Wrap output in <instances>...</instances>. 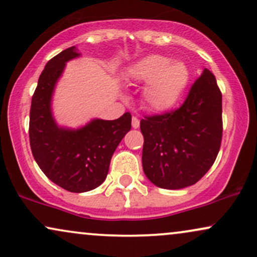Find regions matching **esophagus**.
Returning a JSON list of instances; mask_svg holds the SVG:
<instances>
[{
	"mask_svg": "<svg viewBox=\"0 0 257 257\" xmlns=\"http://www.w3.org/2000/svg\"><path fill=\"white\" fill-rule=\"evenodd\" d=\"M132 125H133V128H134V129H138L139 126H140V119H139L138 117H133Z\"/></svg>",
	"mask_w": 257,
	"mask_h": 257,
	"instance_id": "obj_1",
	"label": "esophagus"
}]
</instances>
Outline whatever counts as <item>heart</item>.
Wrapping results in <instances>:
<instances>
[{"mask_svg": "<svg viewBox=\"0 0 257 257\" xmlns=\"http://www.w3.org/2000/svg\"><path fill=\"white\" fill-rule=\"evenodd\" d=\"M128 76L132 81L147 85L145 103L151 110L164 112L178 103L189 82L190 73L183 62L150 55L135 62L129 68Z\"/></svg>", "mask_w": 257, "mask_h": 257, "instance_id": "b5f03b06", "label": "heart"}]
</instances>
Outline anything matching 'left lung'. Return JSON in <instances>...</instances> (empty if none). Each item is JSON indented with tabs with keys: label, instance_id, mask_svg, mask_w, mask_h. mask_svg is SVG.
<instances>
[{
	"label": "left lung",
	"instance_id": "8db88e82",
	"mask_svg": "<svg viewBox=\"0 0 257 257\" xmlns=\"http://www.w3.org/2000/svg\"><path fill=\"white\" fill-rule=\"evenodd\" d=\"M221 92L208 69L177 110L141 119L142 168L164 189L195 184L215 162L222 137Z\"/></svg>",
	"mask_w": 257,
	"mask_h": 257
}]
</instances>
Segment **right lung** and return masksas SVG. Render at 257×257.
Returning <instances> with one entry per match:
<instances>
[{
  "instance_id": "obj_1",
  "label": "right lung",
  "mask_w": 257,
  "mask_h": 257,
  "mask_svg": "<svg viewBox=\"0 0 257 257\" xmlns=\"http://www.w3.org/2000/svg\"><path fill=\"white\" fill-rule=\"evenodd\" d=\"M79 56L72 46L46 63L32 97L29 129L31 150L40 170L72 193H85L103 183L111 157L132 128L129 112L113 120L92 119L79 129L57 124L51 111L52 93L67 62Z\"/></svg>"
}]
</instances>
